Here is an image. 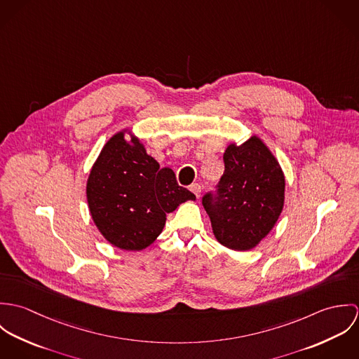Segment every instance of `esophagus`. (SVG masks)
I'll return each mask as SVG.
<instances>
[{
    "instance_id": "esophagus-1",
    "label": "esophagus",
    "mask_w": 359,
    "mask_h": 359,
    "mask_svg": "<svg viewBox=\"0 0 359 359\" xmlns=\"http://www.w3.org/2000/svg\"><path fill=\"white\" fill-rule=\"evenodd\" d=\"M189 191L196 196V198H201V192H202V187L199 184H192L189 187Z\"/></svg>"
}]
</instances>
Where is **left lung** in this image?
I'll return each instance as SVG.
<instances>
[{
	"instance_id": "left-lung-1",
	"label": "left lung",
	"mask_w": 359,
	"mask_h": 359,
	"mask_svg": "<svg viewBox=\"0 0 359 359\" xmlns=\"http://www.w3.org/2000/svg\"><path fill=\"white\" fill-rule=\"evenodd\" d=\"M218 195L208 194L203 205L215 239L236 252L255 249L272 231L285 205V174L276 157L253 135L224 152Z\"/></svg>"
}]
</instances>
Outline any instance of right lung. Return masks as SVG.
Returning <instances> with one entry per match:
<instances>
[{"mask_svg": "<svg viewBox=\"0 0 359 359\" xmlns=\"http://www.w3.org/2000/svg\"><path fill=\"white\" fill-rule=\"evenodd\" d=\"M86 194L101 235L127 252L151 246L165 225L167 212L196 201L192 192L177 184L170 167L160 168L130 127L117 131L103 145L91 167Z\"/></svg>", "mask_w": 359, "mask_h": 359, "instance_id": "add662e5", "label": "right lung"}]
</instances>
